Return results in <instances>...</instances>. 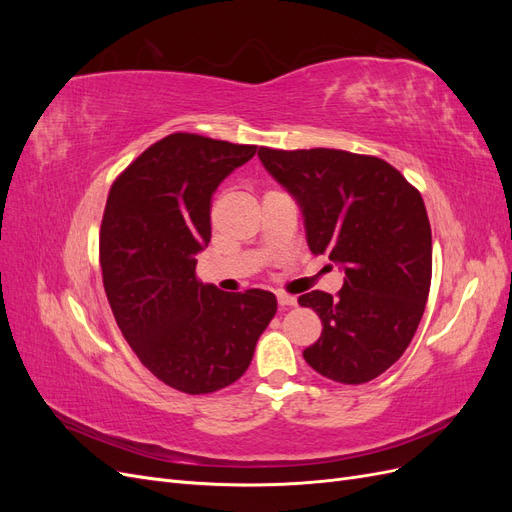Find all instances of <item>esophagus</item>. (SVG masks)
Masks as SVG:
<instances>
[{
	"mask_svg": "<svg viewBox=\"0 0 512 512\" xmlns=\"http://www.w3.org/2000/svg\"><path fill=\"white\" fill-rule=\"evenodd\" d=\"M277 303H280V307H292L297 305V297H292V294L286 292H277Z\"/></svg>",
	"mask_w": 512,
	"mask_h": 512,
	"instance_id": "1",
	"label": "esophagus"
}]
</instances>
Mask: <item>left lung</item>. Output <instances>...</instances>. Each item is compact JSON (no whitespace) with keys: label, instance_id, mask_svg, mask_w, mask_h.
I'll use <instances>...</instances> for the list:
<instances>
[{"label":"left lung","instance_id":"left-lung-1","mask_svg":"<svg viewBox=\"0 0 512 512\" xmlns=\"http://www.w3.org/2000/svg\"><path fill=\"white\" fill-rule=\"evenodd\" d=\"M258 158L297 198L312 254H329L346 273L337 297H299L322 322L303 359L342 384L378 378L410 346L429 297L431 226L421 192L376 156L260 147Z\"/></svg>","mask_w":512,"mask_h":512}]
</instances>
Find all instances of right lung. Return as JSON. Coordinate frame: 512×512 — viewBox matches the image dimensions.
Instances as JSON below:
<instances>
[{"instance_id": "1", "label": "right lung", "mask_w": 512, "mask_h": 512, "mask_svg": "<svg viewBox=\"0 0 512 512\" xmlns=\"http://www.w3.org/2000/svg\"><path fill=\"white\" fill-rule=\"evenodd\" d=\"M256 145L175 132L111 185L100 226L108 305L153 376L188 395L237 382L277 312L267 290L222 292L196 277L211 241V196Z\"/></svg>"}]
</instances>
